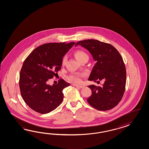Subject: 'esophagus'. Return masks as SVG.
Returning <instances> with one entry per match:
<instances>
[{"label": "esophagus", "mask_w": 149, "mask_h": 149, "mask_svg": "<svg viewBox=\"0 0 149 149\" xmlns=\"http://www.w3.org/2000/svg\"><path fill=\"white\" fill-rule=\"evenodd\" d=\"M73 85L74 86H75V87H78V88H83V87H84V86H81V85H75V84H74Z\"/></svg>", "instance_id": "esophagus-1"}]
</instances>
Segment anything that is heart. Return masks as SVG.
Instances as JSON below:
<instances>
[{
	"label": "heart",
	"instance_id": "heart-1",
	"mask_svg": "<svg viewBox=\"0 0 149 149\" xmlns=\"http://www.w3.org/2000/svg\"><path fill=\"white\" fill-rule=\"evenodd\" d=\"M74 56L79 62H80L82 59L88 58L87 54L82 50H77V51H75L74 53ZM65 62H66V57H64L62 60V64L64 65L65 63ZM82 76H83L82 74H72L69 77V80L73 82L74 83L79 84L81 82V77Z\"/></svg>",
	"mask_w": 149,
	"mask_h": 149
}]
</instances>
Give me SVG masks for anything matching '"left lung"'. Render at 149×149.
Returning a JSON list of instances; mask_svg holds the SVG:
<instances>
[{
  "instance_id": "8db88e82",
  "label": "left lung",
  "mask_w": 149,
  "mask_h": 149,
  "mask_svg": "<svg viewBox=\"0 0 149 149\" xmlns=\"http://www.w3.org/2000/svg\"><path fill=\"white\" fill-rule=\"evenodd\" d=\"M77 45L88 50L95 62L88 80L104 82L102 86H88L92 92L88 103L100 111L113 109L121 101L126 87V70L121 56L112 45L97 40L80 41Z\"/></svg>"
}]
</instances>
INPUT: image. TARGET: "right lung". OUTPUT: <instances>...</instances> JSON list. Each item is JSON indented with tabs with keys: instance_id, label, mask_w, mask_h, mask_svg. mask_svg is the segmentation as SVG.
<instances>
[{
	"instance_id": "add662e5",
	"label": "right lung",
	"mask_w": 149,
	"mask_h": 149,
	"mask_svg": "<svg viewBox=\"0 0 149 149\" xmlns=\"http://www.w3.org/2000/svg\"><path fill=\"white\" fill-rule=\"evenodd\" d=\"M75 44L57 42L40 45L24 61L19 74L21 94L28 106L36 112L50 113L62 102L63 89L70 84L61 80L51 86L47 82L60 70L64 56Z\"/></svg>"
}]
</instances>
